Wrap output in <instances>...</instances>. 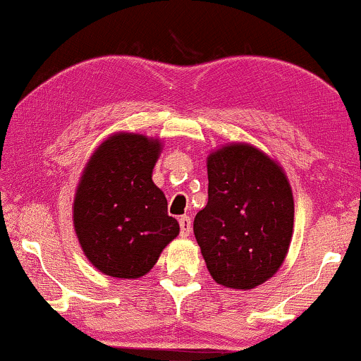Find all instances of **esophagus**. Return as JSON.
<instances>
[{
    "instance_id": "34e87169",
    "label": "esophagus",
    "mask_w": 361,
    "mask_h": 361,
    "mask_svg": "<svg viewBox=\"0 0 361 361\" xmlns=\"http://www.w3.org/2000/svg\"><path fill=\"white\" fill-rule=\"evenodd\" d=\"M190 229H192V221H190L188 215H181V217H180V234H181V238H188Z\"/></svg>"
}]
</instances>
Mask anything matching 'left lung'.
Returning <instances> with one entry per match:
<instances>
[{"instance_id":"obj_1","label":"left lung","mask_w":361,"mask_h":361,"mask_svg":"<svg viewBox=\"0 0 361 361\" xmlns=\"http://www.w3.org/2000/svg\"><path fill=\"white\" fill-rule=\"evenodd\" d=\"M209 202L193 222L219 285L251 290L280 270L293 234V195L283 168L261 149L231 142L207 157Z\"/></svg>"}]
</instances>
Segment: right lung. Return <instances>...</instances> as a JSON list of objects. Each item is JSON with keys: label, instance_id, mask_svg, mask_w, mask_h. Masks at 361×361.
<instances>
[{"label": "right lung", "instance_id": "obj_1", "mask_svg": "<svg viewBox=\"0 0 361 361\" xmlns=\"http://www.w3.org/2000/svg\"><path fill=\"white\" fill-rule=\"evenodd\" d=\"M163 142L115 132L90 156L74 193V233L103 275L140 279L180 234L168 200L152 181Z\"/></svg>", "mask_w": 361, "mask_h": 361}]
</instances>
